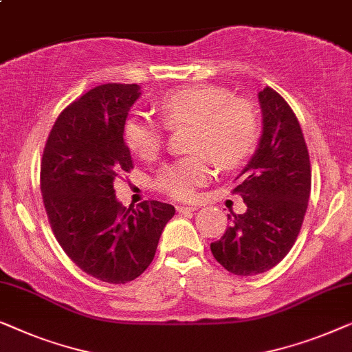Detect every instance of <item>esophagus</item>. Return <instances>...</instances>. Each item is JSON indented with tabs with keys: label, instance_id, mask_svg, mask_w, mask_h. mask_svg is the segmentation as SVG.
Wrapping results in <instances>:
<instances>
[{
	"label": "esophagus",
	"instance_id": "obj_1",
	"mask_svg": "<svg viewBox=\"0 0 352 352\" xmlns=\"http://www.w3.org/2000/svg\"><path fill=\"white\" fill-rule=\"evenodd\" d=\"M195 210H197V206H182V204L177 206L178 214H186V212H195Z\"/></svg>",
	"mask_w": 352,
	"mask_h": 352
}]
</instances>
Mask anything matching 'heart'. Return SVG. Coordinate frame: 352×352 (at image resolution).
I'll list each match as a JSON object with an SVG mask.
<instances>
[{
	"label": "heart",
	"instance_id": "obj_1",
	"mask_svg": "<svg viewBox=\"0 0 352 352\" xmlns=\"http://www.w3.org/2000/svg\"><path fill=\"white\" fill-rule=\"evenodd\" d=\"M166 127L191 126L190 148L197 153L162 166L155 186L174 199H190L209 180L210 160L223 169L239 166L254 150L258 121L254 107L244 98L215 84L183 87L167 92L156 103ZM127 150L140 160H151L161 150L164 131L142 115L129 116L122 127Z\"/></svg>",
	"mask_w": 352,
	"mask_h": 352
}]
</instances>
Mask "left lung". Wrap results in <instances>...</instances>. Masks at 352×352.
Returning <instances> with one entry per match:
<instances>
[{
    "label": "left lung",
    "instance_id": "8db88e82",
    "mask_svg": "<svg viewBox=\"0 0 352 352\" xmlns=\"http://www.w3.org/2000/svg\"><path fill=\"white\" fill-rule=\"evenodd\" d=\"M258 102L261 135L234 188L247 210L210 244L215 260L237 276L265 273L289 254L311 192L309 155L295 113L271 87L258 92Z\"/></svg>",
    "mask_w": 352,
    "mask_h": 352
}]
</instances>
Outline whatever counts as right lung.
<instances>
[{"label":"right lung","instance_id":"1","mask_svg":"<svg viewBox=\"0 0 352 352\" xmlns=\"http://www.w3.org/2000/svg\"><path fill=\"white\" fill-rule=\"evenodd\" d=\"M137 84H102L57 118L44 146L41 192L58 244L84 273L126 284L155 258L175 207L143 201L137 209L116 199L113 182L133 167L122 140Z\"/></svg>","mask_w":352,"mask_h":352}]
</instances>
